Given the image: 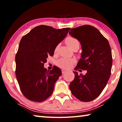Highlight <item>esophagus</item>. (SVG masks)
Returning <instances> with one entry per match:
<instances>
[{
	"mask_svg": "<svg viewBox=\"0 0 122 122\" xmlns=\"http://www.w3.org/2000/svg\"><path fill=\"white\" fill-rule=\"evenodd\" d=\"M61 71H62V73L63 74H65V73H66V72H67V71H65V70H64V69H62Z\"/></svg>",
	"mask_w": 122,
	"mask_h": 122,
	"instance_id": "1",
	"label": "esophagus"
}]
</instances>
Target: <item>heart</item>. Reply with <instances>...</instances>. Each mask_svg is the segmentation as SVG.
<instances>
[{
    "label": "heart",
    "instance_id": "heart-1",
    "mask_svg": "<svg viewBox=\"0 0 122 122\" xmlns=\"http://www.w3.org/2000/svg\"><path fill=\"white\" fill-rule=\"evenodd\" d=\"M66 43L71 49L75 48H79L80 42L77 39L72 36L67 37L66 39ZM56 48L55 49V51ZM75 62V60L69 58H61L57 61L56 65L63 69H68Z\"/></svg>",
    "mask_w": 122,
    "mask_h": 122
}]
</instances>
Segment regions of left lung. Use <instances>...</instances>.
Wrapping results in <instances>:
<instances>
[{"mask_svg":"<svg viewBox=\"0 0 122 122\" xmlns=\"http://www.w3.org/2000/svg\"><path fill=\"white\" fill-rule=\"evenodd\" d=\"M69 33L80 41L82 49L75 70L87 71L84 75L73 71L75 78L69 88L78 100L90 102L101 94L110 78L112 63L110 45L97 29L88 25L71 28Z\"/></svg>","mask_w":122,"mask_h":122,"instance_id":"obj_1","label":"left lung"}]
</instances>
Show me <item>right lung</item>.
Masks as SVG:
<instances>
[{
	"label": "right lung",
	"mask_w": 122,
	"mask_h": 122,
	"mask_svg": "<svg viewBox=\"0 0 122 122\" xmlns=\"http://www.w3.org/2000/svg\"><path fill=\"white\" fill-rule=\"evenodd\" d=\"M70 29L40 25L22 36L15 55V75L20 90L28 100L41 102L52 94L61 71L56 66L47 71L44 63Z\"/></svg>",
	"instance_id": "1"
}]
</instances>
